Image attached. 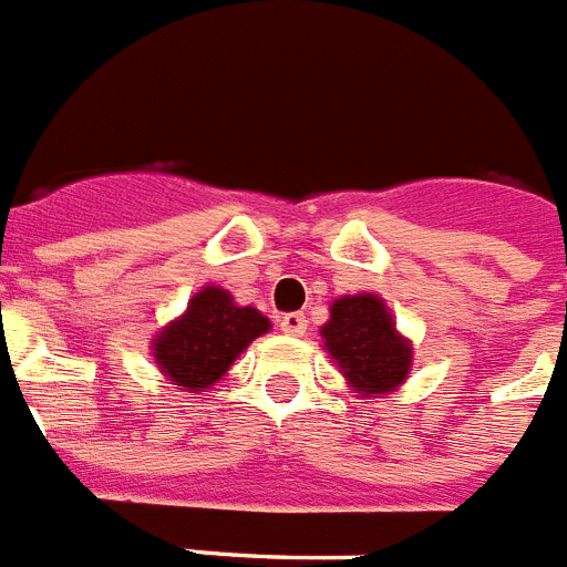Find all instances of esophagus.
I'll return each instance as SVG.
<instances>
[{
  "mask_svg": "<svg viewBox=\"0 0 567 567\" xmlns=\"http://www.w3.org/2000/svg\"><path fill=\"white\" fill-rule=\"evenodd\" d=\"M305 328H308V319L302 313H285V317H279V331L288 333V337H302Z\"/></svg>",
  "mask_w": 567,
  "mask_h": 567,
  "instance_id": "esophagus-1",
  "label": "esophagus"
}]
</instances>
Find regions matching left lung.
Segmentation results:
<instances>
[{"instance_id":"left-lung-1","label":"left lung","mask_w":567,"mask_h":567,"mask_svg":"<svg viewBox=\"0 0 567 567\" xmlns=\"http://www.w3.org/2000/svg\"><path fill=\"white\" fill-rule=\"evenodd\" d=\"M319 333L353 393H391L408 379L413 348L377 293L339 297Z\"/></svg>"}]
</instances>
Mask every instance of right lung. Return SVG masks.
<instances>
[{
  "mask_svg": "<svg viewBox=\"0 0 567 567\" xmlns=\"http://www.w3.org/2000/svg\"><path fill=\"white\" fill-rule=\"evenodd\" d=\"M268 331V317L250 305H236L219 285H205L188 302V311L156 333L151 351L171 385L199 393L219 382L236 357Z\"/></svg>",
  "mask_w": 567,
  "mask_h": 567,
  "instance_id": "add662e5",
  "label": "right lung"
}]
</instances>
